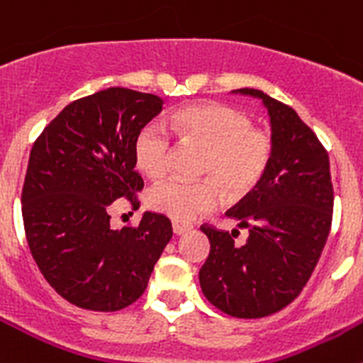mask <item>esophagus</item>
Returning <instances> with one entry per match:
<instances>
[{
	"mask_svg": "<svg viewBox=\"0 0 363 363\" xmlns=\"http://www.w3.org/2000/svg\"><path fill=\"white\" fill-rule=\"evenodd\" d=\"M191 229H192V225H189V223H182V221H172V230H174V234H178V236L189 233Z\"/></svg>",
	"mask_w": 363,
	"mask_h": 363,
	"instance_id": "esophagus-1",
	"label": "esophagus"
}]
</instances>
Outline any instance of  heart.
<instances>
[{
  "label": "heart",
  "mask_w": 363,
  "mask_h": 363,
  "mask_svg": "<svg viewBox=\"0 0 363 363\" xmlns=\"http://www.w3.org/2000/svg\"><path fill=\"white\" fill-rule=\"evenodd\" d=\"M172 129L185 145L205 150L200 174L203 182L187 184L165 179L147 192V205L156 213L178 221H189L209 213L225 196L238 200L255 191L272 158V138L252 127L238 108L216 101L185 105L171 114ZM172 143L158 125H145L134 140V163L143 176L160 179L169 171Z\"/></svg>",
  "instance_id": "b5f03b06"
}]
</instances>
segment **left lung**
Listing matches in <instances>:
<instances>
[{
    "label": "left lung",
    "mask_w": 363,
    "mask_h": 363,
    "mask_svg": "<svg viewBox=\"0 0 363 363\" xmlns=\"http://www.w3.org/2000/svg\"><path fill=\"white\" fill-rule=\"evenodd\" d=\"M271 118L272 158L258 187L227 211L249 230L243 245L233 233L201 225L211 242L200 269L205 298L236 318L278 313L301 293L318 264L333 221L329 156L294 108L256 89Z\"/></svg>",
    "instance_id": "1"
}]
</instances>
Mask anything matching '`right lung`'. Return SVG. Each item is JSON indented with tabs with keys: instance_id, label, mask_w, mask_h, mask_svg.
Returning <instances> with one entry per match:
<instances>
[{
	"instance_id": "obj_1",
	"label": "right lung",
	"mask_w": 363,
	"mask_h": 363,
	"mask_svg": "<svg viewBox=\"0 0 363 363\" xmlns=\"http://www.w3.org/2000/svg\"><path fill=\"white\" fill-rule=\"evenodd\" d=\"M162 107L160 96L111 86L67 105L32 145L21 192L28 249L72 306L111 313L134 303L172 238L171 220L156 213L111 227L112 203L140 205L134 140Z\"/></svg>"
}]
</instances>
